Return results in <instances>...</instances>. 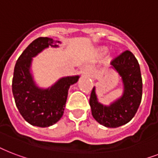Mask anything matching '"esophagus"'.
Instances as JSON below:
<instances>
[{
  "instance_id": "esophagus-1",
  "label": "esophagus",
  "mask_w": 158,
  "mask_h": 158,
  "mask_svg": "<svg viewBox=\"0 0 158 158\" xmlns=\"http://www.w3.org/2000/svg\"><path fill=\"white\" fill-rule=\"evenodd\" d=\"M83 71H84V73L85 74H89V73L91 72V69L89 68V67H84L83 68Z\"/></svg>"
}]
</instances>
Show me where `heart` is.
<instances>
[{"label":"heart","mask_w":158,"mask_h":158,"mask_svg":"<svg viewBox=\"0 0 158 158\" xmlns=\"http://www.w3.org/2000/svg\"><path fill=\"white\" fill-rule=\"evenodd\" d=\"M103 50H104V51H106V50H107V49H103Z\"/></svg>","instance_id":"heart-1"}]
</instances>
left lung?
<instances>
[{"label":"left lung","mask_w":158,"mask_h":158,"mask_svg":"<svg viewBox=\"0 0 158 158\" xmlns=\"http://www.w3.org/2000/svg\"><path fill=\"white\" fill-rule=\"evenodd\" d=\"M112 68L121 77L122 95L105 105L98 102L96 88L94 87L89 105L94 118L106 127H118L134 117L140 105L143 94V81L140 66L132 52L125 51L111 62Z\"/></svg>","instance_id":"8db88e82"}]
</instances>
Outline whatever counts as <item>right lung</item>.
Returning <instances> with one entry per match:
<instances>
[{"label":"right lung","mask_w":158,"mask_h":158,"mask_svg":"<svg viewBox=\"0 0 158 158\" xmlns=\"http://www.w3.org/2000/svg\"><path fill=\"white\" fill-rule=\"evenodd\" d=\"M61 42L49 37H39L23 51L14 69L12 93L15 105L26 122L33 126H52L64 114L69 89L76 84L79 75L62 77L50 87L41 88L32 74L33 58L51 47L59 48Z\"/></svg>","instance_id":"right-lung-1"}]
</instances>
